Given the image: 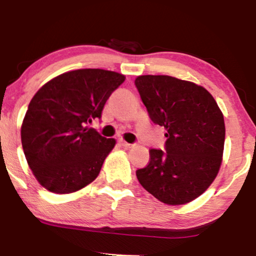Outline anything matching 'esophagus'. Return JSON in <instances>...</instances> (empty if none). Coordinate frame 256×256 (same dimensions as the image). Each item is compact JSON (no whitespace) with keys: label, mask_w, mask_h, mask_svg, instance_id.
<instances>
[{"label":"esophagus","mask_w":256,"mask_h":256,"mask_svg":"<svg viewBox=\"0 0 256 256\" xmlns=\"http://www.w3.org/2000/svg\"><path fill=\"white\" fill-rule=\"evenodd\" d=\"M119 143H120V146H125V148H132V146H134V143H128V142H125L124 140H119Z\"/></svg>","instance_id":"obj_1"}]
</instances>
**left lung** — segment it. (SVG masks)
Wrapping results in <instances>:
<instances>
[{
  "label": "left lung",
  "instance_id": "left-lung-1",
  "mask_svg": "<svg viewBox=\"0 0 256 256\" xmlns=\"http://www.w3.org/2000/svg\"><path fill=\"white\" fill-rule=\"evenodd\" d=\"M149 118L166 128L165 150L150 149V161L136 171L140 185L158 201L184 204L216 179L225 142L224 116L204 88L170 76L134 80Z\"/></svg>",
  "mask_w": 256,
  "mask_h": 256
}]
</instances>
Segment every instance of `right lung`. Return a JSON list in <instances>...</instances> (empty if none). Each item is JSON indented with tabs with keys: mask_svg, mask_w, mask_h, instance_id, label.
<instances>
[{
	"mask_svg": "<svg viewBox=\"0 0 256 256\" xmlns=\"http://www.w3.org/2000/svg\"><path fill=\"white\" fill-rule=\"evenodd\" d=\"M120 73L77 70L44 84L31 100L22 126V149L34 177L55 194L74 192L98 176L116 146L88 124L101 119Z\"/></svg>",
	"mask_w": 256,
	"mask_h": 256,
	"instance_id": "1",
	"label": "right lung"
}]
</instances>
